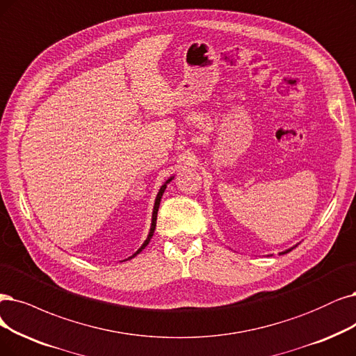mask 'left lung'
<instances>
[{
    "instance_id": "left-lung-1",
    "label": "left lung",
    "mask_w": 356,
    "mask_h": 356,
    "mask_svg": "<svg viewBox=\"0 0 356 356\" xmlns=\"http://www.w3.org/2000/svg\"><path fill=\"white\" fill-rule=\"evenodd\" d=\"M292 249H293V248H291V249H287V251H284L283 254H287V252H291V251H292Z\"/></svg>"
}]
</instances>
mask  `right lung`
<instances>
[{"label": "right lung", "instance_id": "right-lung-1", "mask_svg": "<svg viewBox=\"0 0 356 356\" xmlns=\"http://www.w3.org/2000/svg\"><path fill=\"white\" fill-rule=\"evenodd\" d=\"M171 179H173V177H171ZM171 179H168L165 183H164V185L161 186V189H160V192H158V195H156V200H155V204H154V211H152V222H151V230H149V234H148V238H147V241H145L143 242V245L138 249V251L134 254V255H131L130 258H134V257H136L140 251H142V249L145 248V246H147L148 243H149V241H151V238H152V234H154V230H155V226H156V213H158V208H160V202H161V196H163V193H164V191H165V188H167V183H170V180Z\"/></svg>", "mask_w": 356, "mask_h": 356}]
</instances>
